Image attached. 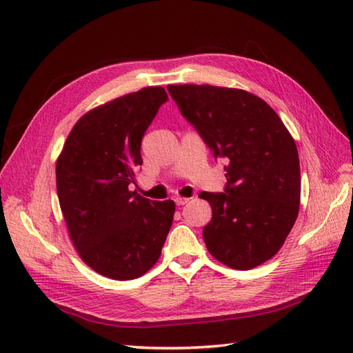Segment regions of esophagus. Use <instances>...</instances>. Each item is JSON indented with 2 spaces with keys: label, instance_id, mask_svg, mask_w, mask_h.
Masks as SVG:
<instances>
[{
  "label": "esophagus",
  "instance_id": "1",
  "mask_svg": "<svg viewBox=\"0 0 353 353\" xmlns=\"http://www.w3.org/2000/svg\"><path fill=\"white\" fill-rule=\"evenodd\" d=\"M174 200L176 203V206H184V205H187V203L190 201V199H187V197H175Z\"/></svg>",
  "mask_w": 353,
  "mask_h": 353
}]
</instances>
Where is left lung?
Segmentation results:
<instances>
[{"mask_svg": "<svg viewBox=\"0 0 353 353\" xmlns=\"http://www.w3.org/2000/svg\"><path fill=\"white\" fill-rule=\"evenodd\" d=\"M170 97L215 159H225L223 193L210 203L203 240L213 258L252 270L281 249L301 203V166L283 121L256 95L212 85H168Z\"/></svg>", "mask_w": 353, "mask_h": 353, "instance_id": "8db88e82", "label": "left lung"}]
</instances>
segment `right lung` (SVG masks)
<instances>
[{"mask_svg": "<svg viewBox=\"0 0 353 353\" xmlns=\"http://www.w3.org/2000/svg\"><path fill=\"white\" fill-rule=\"evenodd\" d=\"M168 100L162 87H148L83 114L56 165L73 245L90 268L117 281L150 270L172 227V200H150L128 188L143 165V137Z\"/></svg>", "mask_w": 353, "mask_h": 353, "instance_id": "right-lung-1", "label": "right lung"}]
</instances>
